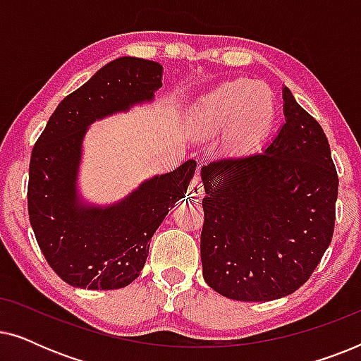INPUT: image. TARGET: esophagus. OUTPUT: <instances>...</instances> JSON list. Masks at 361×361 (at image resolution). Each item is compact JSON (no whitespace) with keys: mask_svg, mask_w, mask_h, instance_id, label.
<instances>
[{"mask_svg":"<svg viewBox=\"0 0 361 361\" xmlns=\"http://www.w3.org/2000/svg\"><path fill=\"white\" fill-rule=\"evenodd\" d=\"M187 195L190 197L192 200H200L202 197L205 195V189H204V184H202V180L199 177H194L189 185V190H187Z\"/></svg>","mask_w":361,"mask_h":361,"instance_id":"34e87169","label":"esophagus"}]
</instances>
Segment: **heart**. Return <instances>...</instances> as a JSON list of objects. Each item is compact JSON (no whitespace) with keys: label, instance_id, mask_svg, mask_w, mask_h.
I'll list each match as a JSON object with an SVG mask.
<instances>
[{"label":"heart","instance_id":"heart-1","mask_svg":"<svg viewBox=\"0 0 361 361\" xmlns=\"http://www.w3.org/2000/svg\"><path fill=\"white\" fill-rule=\"evenodd\" d=\"M278 103L269 87L255 80L225 82L200 98L190 118L202 135L226 130L231 147L250 151L258 147L273 130Z\"/></svg>","mask_w":361,"mask_h":361}]
</instances>
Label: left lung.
<instances>
[{"label": "left lung", "mask_w": 361, "mask_h": 361, "mask_svg": "<svg viewBox=\"0 0 361 361\" xmlns=\"http://www.w3.org/2000/svg\"><path fill=\"white\" fill-rule=\"evenodd\" d=\"M283 98L286 121L264 152L202 167L204 279L228 299L293 294L332 241L338 176L327 136L288 87Z\"/></svg>", "instance_id": "left-lung-1"}]
</instances>
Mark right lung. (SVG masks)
Masks as SVG:
<instances>
[{"label": "right lung", "mask_w": 361, "mask_h": 361, "mask_svg": "<svg viewBox=\"0 0 361 361\" xmlns=\"http://www.w3.org/2000/svg\"><path fill=\"white\" fill-rule=\"evenodd\" d=\"M162 66L137 57L106 63L59 103L34 145L27 210L37 245L62 281L82 289H120L145 268L154 231L185 195L195 161L142 182L108 207L82 204L77 192L82 142L95 120L149 102Z\"/></svg>", "instance_id": "add662e5"}]
</instances>
